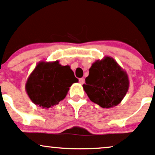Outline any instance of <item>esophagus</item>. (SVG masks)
Wrapping results in <instances>:
<instances>
[{"instance_id":"34e87169","label":"esophagus","mask_w":155,"mask_h":155,"mask_svg":"<svg viewBox=\"0 0 155 155\" xmlns=\"http://www.w3.org/2000/svg\"><path fill=\"white\" fill-rule=\"evenodd\" d=\"M79 83H81V85H83V83H84V79H83V78H80V79H79Z\"/></svg>"}]
</instances>
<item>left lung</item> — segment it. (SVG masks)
<instances>
[{"mask_svg":"<svg viewBox=\"0 0 155 155\" xmlns=\"http://www.w3.org/2000/svg\"><path fill=\"white\" fill-rule=\"evenodd\" d=\"M83 87L91 101L102 108H111L119 104L126 95L128 76L113 58L104 56L91 65Z\"/></svg>","mask_w":155,"mask_h":155,"instance_id":"8db88e82","label":"left lung"}]
</instances>
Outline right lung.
<instances>
[{
    "instance_id": "1",
    "label": "right lung",
    "mask_w": 155,
    "mask_h": 155,
    "mask_svg": "<svg viewBox=\"0 0 155 155\" xmlns=\"http://www.w3.org/2000/svg\"><path fill=\"white\" fill-rule=\"evenodd\" d=\"M70 67L59 61H41L27 78L25 89L35 104L48 109L66 97L72 83H78Z\"/></svg>"
}]
</instances>
